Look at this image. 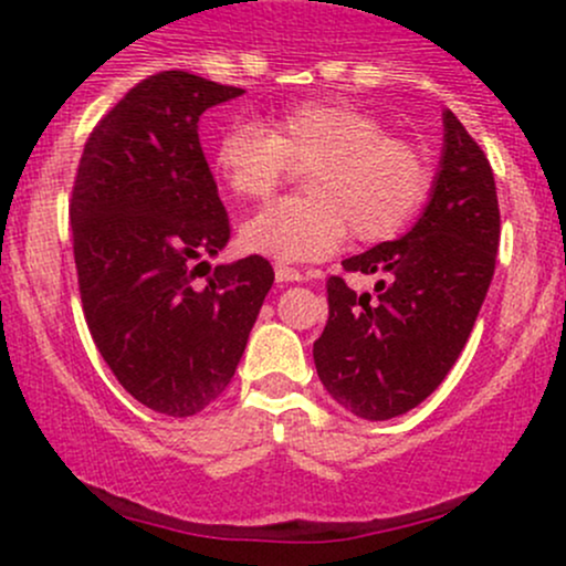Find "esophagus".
I'll return each mask as SVG.
<instances>
[{
  "label": "esophagus",
  "mask_w": 566,
  "mask_h": 566,
  "mask_svg": "<svg viewBox=\"0 0 566 566\" xmlns=\"http://www.w3.org/2000/svg\"><path fill=\"white\" fill-rule=\"evenodd\" d=\"M274 274H276V282L287 284V282H303V274L297 269H292V265H284V263H276L274 265Z\"/></svg>",
  "instance_id": "obj_1"
}]
</instances>
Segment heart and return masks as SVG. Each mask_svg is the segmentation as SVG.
<instances>
[{"mask_svg":"<svg viewBox=\"0 0 566 566\" xmlns=\"http://www.w3.org/2000/svg\"><path fill=\"white\" fill-rule=\"evenodd\" d=\"M212 167L244 201L271 197L292 170H308V197L274 201L239 233L247 252L284 263L322 261L348 231L361 244L386 242L431 188L426 154L350 103H301L276 114L269 129L237 122L218 138Z\"/></svg>","mask_w":566,"mask_h":566,"instance_id":"obj_1","label":"heart"}]
</instances>
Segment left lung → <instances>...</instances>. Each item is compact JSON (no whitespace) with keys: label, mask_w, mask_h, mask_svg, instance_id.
Masks as SVG:
<instances>
[{"label":"left lung","mask_w":566,"mask_h":566,"mask_svg":"<svg viewBox=\"0 0 566 566\" xmlns=\"http://www.w3.org/2000/svg\"><path fill=\"white\" fill-rule=\"evenodd\" d=\"M500 244L495 178L482 146L444 114V157L415 229L361 255L348 274H378L375 295L327 279L329 316L314 365L329 396L365 420L418 407L447 378L482 308Z\"/></svg>","instance_id":"obj_1"}]
</instances>
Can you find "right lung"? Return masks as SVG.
Listing matches in <instances>:
<instances>
[{"mask_svg": "<svg viewBox=\"0 0 566 566\" xmlns=\"http://www.w3.org/2000/svg\"><path fill=\"white\" fill-rule=\"evenodd\" d=\"M244 90L188 71L135 84L93 127L69 216L84 319L140 405L188 418L226 391L274 269L247 255L210 271L231 223L199 146V116ZM205 289L192 284L198 271Z\"/></svg>", "mask_w": 566, "mask_h": 566, "instance_id": "obj_1", "label": "right lung"}]
</instances>
